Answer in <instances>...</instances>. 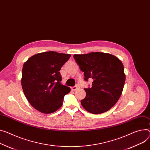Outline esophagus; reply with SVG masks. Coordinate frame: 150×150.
Here are the masks:
<instances>
[{
    "label": "esophagus",
    "mask_w": 150,
    "mask_h": 150,
    "mask_svg": "<svg viewBox=\"0 0 150 150\" xmlns=\"http://www.w3.org/2000/svg\"><path fill=\"white\" fill-rule=\"evenodd\" d=\"M77 89H79V87H78L77 86H75L71 87V89H72L73 91H76V90H77Z\"/></svg>",
    "instance_id": "obj_1"
}]
</instances>
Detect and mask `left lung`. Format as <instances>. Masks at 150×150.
<instances>
[{"label": "left lung", "mask_w": 150, "mask_h": 150, "mask_svg": "<svg viewBox=\"0 0 150 150\" xmlns=\"http://www.w3.org/2000/svg\"><path fill=\"white\" fill-rule=\"evenodd\" d=\"M85 80H93L91 88L84 89L86 95L81 100L88 112L100 114L110 109L122 93L125 81L124 65L117 57L109 53L91 52L74 54Z\"/></svg>", "instance_id": "1"}]
</instances>
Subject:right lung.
<instances>
[{
	"mask_svg": "<svg viewBox=\"0 0 150 150\" xmlns=\"http://www.w3.org/2000/svg\"><path fill=\"white\" fill-rule=\"evenodd\" d=\"M70 54L53 51L34 54L25 62L21 83L29 103L36 110L51 113L63 104L70 88L62 85L59 71L69 59Z\"/></svg>",
	"mask_w": 150,
	"mask_h": 150,
	"instance_id": "right-lung-1",
	"label": "right lung"
}]
</instances>
